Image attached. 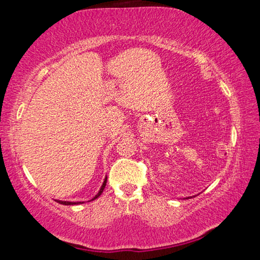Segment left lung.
Here are the masks:
<instances>
[{
	"instance_id": "obj_1",
	"label": "left lung",
	"mask_w": 260,
	"mask_h": 260,
	"mask_svg": "<svg viewBox=\"0 0 260 260\" xmlns=\"http://www.w3.org/2000/svg\"><path fill=\"white\" fill-rule=\"evenodd\" d=\"M188 199H189V197H188Z\"/></svg>"
}]
</instances>
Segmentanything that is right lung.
I'll return each instance as SVG.
<instances>
[{
  "instance_id": "add662e5",
  "label": "right lung",
  "mask_w": 260,
  "mask_h": 260,
  "mask_svg": "<svg viewBox=\"0 0 260 260\" xmlns=\"http://www.w3.org/2000/svg\"><path fill=\"white\" fill-rule=\"evenodd\" d=\"M107 179H108V178L105 177L104 181H103V184H102V187H101V189H100V191H99L98 193H96L94 199H91V201H94V200L98 199V197H100V196H101V193L103 192L105 186H107ZM55 201L57 202V203L63 204V205H76V204H82V203H83V202H67V201H58V200H55ZM88 202H90V201H88Z\"/></svg>"
}]
</instances>
